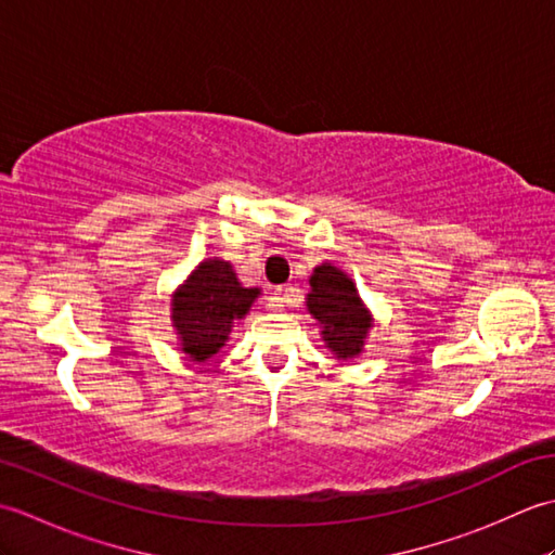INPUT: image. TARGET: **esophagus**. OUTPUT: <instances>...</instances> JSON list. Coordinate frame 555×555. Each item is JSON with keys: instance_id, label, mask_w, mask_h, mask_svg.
I'll use <instances>...</instances> for the list:
<instances>
[{"instance_id": "obj_1", "label": "esophagus", "mask_w": 555, "mask_h": 555, "mask_svg": "<svg viewBox=\"0 0 555 555\" xmlns=\"http://www.w3.org/2000/svg\"><path fill=\"white\" fill-rule=\"evenodd\" d=\"M267 308L271 310V312H281L286 308V293L284 291H276V293H271V298H269V305Z\"/></svg>"}]
</instances>
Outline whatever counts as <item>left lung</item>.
<instances>
[{
  "mask_svg": "<svg viewBox=\"0 0 555 555\" xmlns=\"http://www.w3.org/2000/svg\"><path fill=\"white\" fill-rule=\"evenodd\" d=\"M305 305L322 328L324 346L338 362H352L362 356L374 317L344 269L332 262L317 264Z\"/></svg>",
  "mask_w": 555,
  "mask_h": 555,
  "instance_id": "8db88e82",
  "label": "left lung"
}]
</instances>
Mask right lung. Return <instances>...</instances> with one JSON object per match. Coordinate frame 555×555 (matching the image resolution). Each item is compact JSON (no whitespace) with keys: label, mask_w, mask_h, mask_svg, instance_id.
Masks as SVG:
<instances>
[{"label":"right lung","mask_w":555,"mask_h":555,"mask_svg":"<svg viewBox=\"0 0 555 555\" xmlns=\"http://www.w3.org/2000/svg\"><path fill=\"white\" fill-rule=\"evenodd\" d=\"M259 296L262 291L245 288L227 259H203L171 293V326L185 358L197 364L215 358Z\"/></svg>","instance_id":"add662e5"}]
</instances>
